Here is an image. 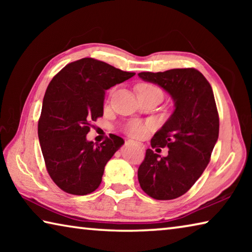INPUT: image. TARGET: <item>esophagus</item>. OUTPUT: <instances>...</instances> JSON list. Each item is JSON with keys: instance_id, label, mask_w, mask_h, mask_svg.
<instances>
[{"instance_id": "1", "label": "esophagus", "mask_w": 252, "mask_h": 252, "mask_svg": "<svg viewBox=\"0 0 252 252\" xmlns=\"http://www.w3.org/2000/svg\"><path fill=\"white\" fill-rule=\"evenodd\" d=\"M134 143H135V142H133V141H131V140H129V141H126V144H134ZM138 146H139L140 148H143V147H142V144H141V143H139V144H138Z\"/></svg>"}]
</instances>
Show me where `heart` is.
Here are the masks:
<instances>
[{"mask_svg":"<svg viewBox=\"0 0 252 252\" xmlns=\"http://www.w3.org/2000/svg\"><path fill=\"white\" fill-rule=\"evenodd\" d=\"M151 90H159V89L155 87V85L148 84V83L140 84L138 87V92L151 91ZM151 127H152L151 123L135 120V121H131L130 123H127L126 126V132L127 135L132 136V138L142 139L149 133V131L151 130Z\"/></svg>","mask_w":252,"mask_h":252,"instance_id":"heart-1","label":"heart"}]
</instances>
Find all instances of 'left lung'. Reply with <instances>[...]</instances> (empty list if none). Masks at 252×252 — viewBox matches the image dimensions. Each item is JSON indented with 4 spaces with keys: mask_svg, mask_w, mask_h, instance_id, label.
Returning <instances> with one entry per match:
<instances>
[{
    "mask_svg": "<svg viewBox=\"0 0 252 252\" xmlns=\"http://www.w3.org/2000/svg\"><path fill=\"white\" fill-rule=\"evenodd\" d=\"M138 75L159 85L174 101L171 117L151 139V147H167L168 156L148 149L138 170L140 187L156 200L176 199L194 185L210 161L219 136L215 95L210 83L193 67Z\"/></svg>",
    "mask_w": 252,
    "mask_h": 252,
    "instance_id": "1",
    "label": "left lung"
}]
</instances>
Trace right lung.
Returning a JSON list of instances; mask_svg holds the SVG:
<instances>
[{
	"label": "right lung",
	"mask_w": 252,
	"mask_h": 252,
	"mask_svg": "<svg viewBox=\"0 0 252 252\" xmlns=\"http://www.w3.org/2000/svg\"><path fill=\"white\" fill-rule=\"evenodd\" d=\"M134 74L84 58L69 63L50 82L37 134L46 170L64 192L85 195L99 188L106 162L125 140L111 134L95 144L87 134L91 123L103 116L105 91Z\"/></svg>",
	"instance_id": "add662e5"
}]
</instances>
